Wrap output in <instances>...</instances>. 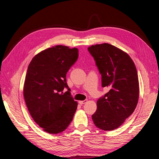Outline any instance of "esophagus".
Masks as SVG:
<instances>
[{
	"mask_svg": "<svg viewBox=\"0 0 159 159\" xmlns=\"http://www.w3.org/2000/svg\"><path fill=\"white\" fill-rule=\"evenodd\" d=\"M87 99H85V100H84V101H79V103L80 104V105H83V104H84V103H86V102H87Z\"/></svg>",
	"mask_w": 159,
	"mask_h": 159,
	"instance_id": "esophagus-1",
	"label": "esophagus"
}]
</instances>
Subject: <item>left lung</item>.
Listing matches in <instances>:
<instances>
[{
	"label": "left lung",
	"instance_id": "1",
	"mask_svg": "<svg viewBox=\"0 0 159 159\" xmlns=\"http://www.w3.org/2000/svg\"><path fill=\"white\" fill-rule=\"evenodd\" d=\"M102 75V86L109 91L97 101L92 116L101 130L109 131L120 126L136 109L139 99L137 69L127 53L108 43L88 48Z\"/></svg>",
	"mask_w": 159,
	"mask_h": 159
}]
</instances>
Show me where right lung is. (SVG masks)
I'll return each instance as SVG.
<instances>
[{
  "mask_svg": "<svg viewBox=\"0 0 159 159\" xmlns=\"http://www.w3.org/2000/svg\"><path fill=\"white\" fill-rule=\"evenodd\" d=\"M78 56L76 48L57 45L39 52L29 65L23 96L32 118L46 132H62L73 120L78 104L70 94L66 74ZM64 87L68 91L63 94Z\"/></svg>",
  "mask_w": 159,
  "mask_h": 159,
  "instance_id": "right-lung-1",
  "label": "right lung"
}]
</instances>
